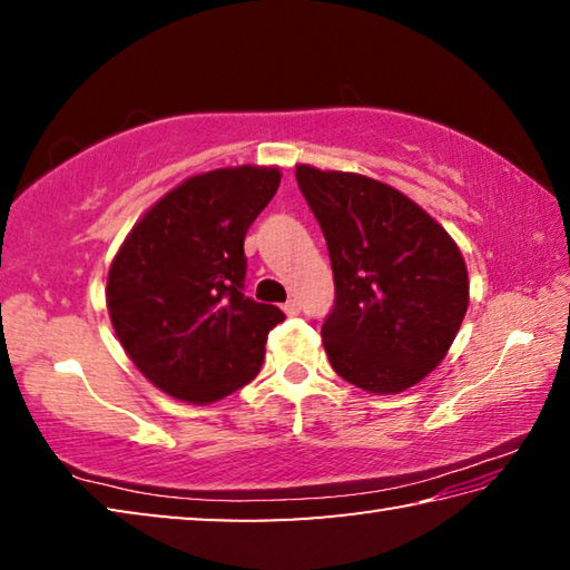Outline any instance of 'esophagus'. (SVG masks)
<instances>
[{
	"label": "esophagus",
	"instance_id": "34e87169",
	"mask_svg": "<svg viewBox=\"0 0 570 570\" xmlns=\"http://www.w3.org/2000/svg\"><path fill=\"white\" fill-rule=\"evenodd\" d=\"M284 312H286L288 316L298 314V312H302V302H298V298H288V302L284 304Z\"/></svg>",
	"mask_w": 570,
	"mask_h": 570
}]
</instances>
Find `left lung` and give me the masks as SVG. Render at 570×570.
Masks as SVG:
<instances>
[{"label": "left lung", "instance_id": "obj_1", "mask_svg": "<svg viewBox=\"0 0 570 570\" xmlns=\"http://www.w3.org/2000/svg\"><path fill=\"white\" fill-rule=\"evenodd\" d=\"M334 272L322 326L334 372L360 390L394 394L445 360L468 312V268L435 218L356 173L296 166Z\"/></svg>", "mask_w": 570, "mask_h": 570}]
</instances>
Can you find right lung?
Here are the masks:
<instances>
[{
	"instance_id": "obj_1",
	"label": "right lung",
	"mask_w": 570,
	"mask_h": 570,
	"mask_svg": "<svg viewBox=\"0 0 570 570\" xmlns=\"http://www.w3.org/2000/svg\"><path fill=\"white\" fill-rule=\"evenodd\" d=\"M278 168L200 173L166 193L125 238L108 274L112 330L132 364L170 397L208 404L262 370L284 312L244 296L248 226Z\"/></svg>"
}]
</instances>
